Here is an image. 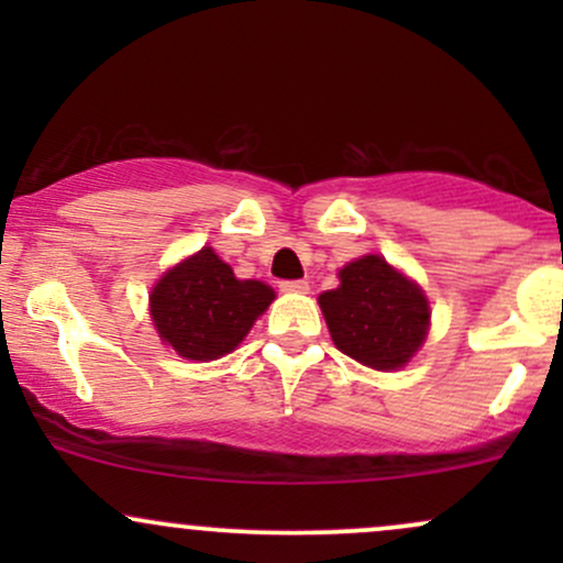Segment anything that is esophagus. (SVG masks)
Wrapping results in <instances>:
<instances>
[{
    "label": "esophagus",
    "instance_id": "obj_1",
    "mask_svg": "<svg viewBox=\"0 0 563 563\" xmlns=\"http://www.w3.org/2000/svg\"><path fill=\"white\" fill-rule=\"evenodd\" d=\"M280 290H286V294H307L309 283L307 280H283Z\"/></svg>",
    "mask_w": 563,
    "mask_h": 563
}]
</instances>
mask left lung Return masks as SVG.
I'll return each mask as SVG.
<instances>
[{
  "mask_svg": "<svg viewBox=\"0 0 563 563\" xmlns=\"http://www.w3.org/2000/svg\"><path fill=\"white\" fill-rule=\"evenodd\" d=\"M339 280V288L318 299L335 349L373 371H397L410 363L431 322L421 286L378 254L349 262Z\"/></svg>",
  "mask_w": 563,
  "mask_h": 563,
  "instance_id": "left-lung-1",
  "label": "left lung"
}]
</instances>
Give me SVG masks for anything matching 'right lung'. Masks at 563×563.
<instances>
[{
	"label": "right lung",
	"mask_w": 563,
	"mask_h": 563,
	"mask_svg": "<svg viewBox=\"0 0 563 563\" xmlns=\"http://www.w3.org/2000/svg\"><path fill=\"white\" fill-rule=\"evenodd\" d=\"M275 299L262 280H238L228 262L203 245L151 290V318L166 346L185 360L230 354Z\"/></svg>",
	"instance_id": "1"
}]
</instances>
